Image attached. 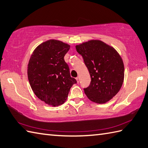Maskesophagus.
Listing matches in <instances>:
<instances>
[{
  "label": "esophagus",
  "mask_w": 148,
  "mask_h": 148,
  "mask_svg": "<svg viewBox=\"0 0 148 148\" xmlns=\"http://www.w3.org/2000/svg\"><path fill=\"white\" fill-rule=\"evenodd\" d=\"M76 80H77V82L78 83V82H80V77H77L76 78Z\"/></svg>",
  "instance_id": "esophagus-1"
}]
</instances>
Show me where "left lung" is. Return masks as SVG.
Returning <instances> with one entry per match:
<instances>
[{"instance_id": "8db88e82", "label": "left lung", "mask_w": 148, "mask_h": 148, "mask_svg": "<svg viewBox=\"0 0 148 148\" xmlns=\"http://www.w3.org/2000/svg\"><path fill=\"white\" fill-rule=\"evenodd\" d=\"M76 50L84 58L91 82L84 88L91 101L104 104L116 96L124 80L122 58L114 47L100 40H90L77 45Z\"/></svg>"}]
</instances>
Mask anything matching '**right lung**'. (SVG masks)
<instances>
[{
    "instance_id": "right-lung-1",
    "label": "right lung",
    "mask_w": 148,
    "mask_h": 148,
    "mask_svg": "<svg viewBox=\"0 0 148 148\" xmlns=\"http://www.w3.org/2000/svg\"><path fill=\"white\" fill-rule=\"evenodd\" d=\"M70 45L50 39L38 45L33 51L27 68L32 89L45 104L58 106L66 101L70 88L76 80L70 76L64 60Z\"/></svg>"
}]
</instances>
